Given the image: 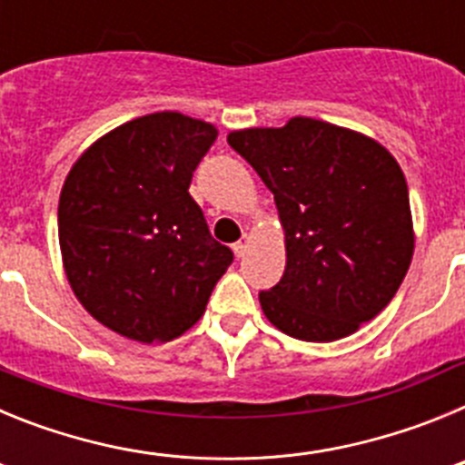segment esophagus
<instances>
[{
	"label": "esophagus",
	"instance_id": "obj_1",
	"mask_svg": "<svg viewBox=\"0 0 465 465\" xmlns=\"http://www.w3.org/2000/svg\"><path fill=\"white\" fill-rule=\"evenodd\" d=\"M246 246H249V235H246V232H244V235H242L240 240H237L235 244H232V252H235L237 258L244 256V253H246Z\"/></svg>",
	"mask_w": 465,
	"mask_h": 465
}]
</instances>
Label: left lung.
Returning a JSON list of instances; mask_svg holds the SVG:
<instances>
[{
    "label": "left lung",
    "mask_w": 465,
    "mask_h": 465,
    "mask_svg": "<svg viewBox=\"0 0 465 465\" xmlns=\"http://www.w3.org/2000/svg\"><path fill=\"white\" fill-rule=\"evenodd\" d=\"M272 191L286 268L258 300L270 323L305 342L359 331L396 295L414 252L408 183L375 139L314 121L230 133Z\"/></svg>",
    "instance_id": "8db88e82"
}]
</instances>
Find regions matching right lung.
<instances>
[{
  "instance_id": "add662e5",
  "label": "right lung",
  "mask_w": 465,
  "mask_h": 465,
  "mask_svg": "<svg viewBox=\"0 0 465 465\" xmlns=\"http://www.w3.org/2000/svg\"><path fill=\"white\" fill-rule=\"evenodd\" d=\"M216 134L160 111L97 139L67 174L57 207L64 272L81 305L125 338H179L232 262L188 193Z\"/></svg>"
}]
</instances>
